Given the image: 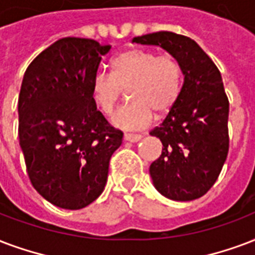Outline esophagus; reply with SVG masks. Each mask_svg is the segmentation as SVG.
<instances>
[{
	"instance_id": "esophagus-1",
	"label": "esophagus",
	"mask_w": 255,
	"mask_h": 255,
	"mask_svg": "<svg viewBox=\"0 0 255 255\" xmlns=\"http://www.w3.org/2000/svg\"><path fill=\"white\" fill-rule=\"evenodd\" d=\"M143 137L141 135H139V133H126L124 135V140L127 141H132V143H136V141H139Z\"/></svg>"
}]
</instances>
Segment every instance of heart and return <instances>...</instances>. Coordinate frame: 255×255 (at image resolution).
<instances>
[{
	"mask_svg": "<svg viewBox=\"0 0 255 255\" xmlns=\"http://www.w3.org/2000/svg\"><path fill=\"white\" fill-rule=\"evenodd\" d=\"M184 84L180 60L151 49L124 50L111 61V73L97 71L91 79V100L110 116L128 89L129 102L118 111L112 123L122 129H139L156 116H164L179 100Z\"/></svg>",
	"mask_w": 255,
	"mask_h": 255,
	"instance_id": "obj_1",
	"label": "heart"
}]
</instances>
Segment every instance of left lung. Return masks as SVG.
I'll return each instance as SVG.
<instances>
[{
  "mask_svg": "<svg viewBox=\"0 0 255 255\" xmlns=\"http://www.w3.org/2000/svg\"><path fill=\"white\" fill-rule=\"evenodd\" d=\"M133 42L159 45L179 58L183 91L159 127L149 132L160 139L162 155L149 166L155 187L172 201L205 195L218 179L229 152V99L221 72L190 37L156 32Z\"/></svg>",
  "mask_w": 255,
  "mask_h": 255,
  "instance_id": "8db88e82",
  "label": "left lung"
}]
</instances>
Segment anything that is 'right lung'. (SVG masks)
<instances>
[{
    "label": "right lung",
    "instance_id": "right-lung-1",
    "mask_svg": "<svg viewBox=\"0 0 255 255\" xmlns=\"http://www.w3.org/2000/svg\"><path fill=\"white\" fill-rule=\"evenodd\" d=\"M111 45L65 37L42 50L24 75L18 135L30 182L52 205L79 210L104 191L123 132L91 100L89 84Z\"/></svg>",
    "mask_w": 255,
    "mask_h": 255
}]
</instances>
